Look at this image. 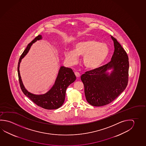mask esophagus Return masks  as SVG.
<instances>
[{
    "mask_svg": "<svg viewBox=\"0 0 146 146\" xmlns=\"http://www.w3.org/2000/svg\"><path fill=\"white\" fill-rule=\"evenodd\" d=\"M74 74L76 75V76L78 78H79L80 76V74L79 72H74Z\"/></svg>",
    "mask_w": 146,
    "mask_h": 146,
    "instance_id": "esophagus-1",
    "label": "esophagus"
}]
</instances>
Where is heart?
Wrapping results in <instances>:
<instances>
[{
	"label": "heart",
	"mask_w": 146,
	"mask_h": 146,
	"mask_svg": "<svg viewBox=\"0 0 146 146\" xmlns=\"http://www.w3.org/2000/svg\"><path fill=\"white\" fill-rule=\"evenodd\" d=\"M110 53L108 46L93 39L83 40L77 42L74 49H67L64 51L65 57L68 63H76L79 56H83V64L90 69H95L100 66L106 60Z\"/></svg>",
	"instance_id": "heart-1"
}]
</instances>
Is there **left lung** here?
I'll use <instances>...</instances> for the list:
<instances>
[{"label":"left lung","mask_w":146,"mask_h":146,"mask_svg":"<svg viewBox=\"0 0 146 146\" xmlns=\"http://www.w3.org/2000/svg\"><path fill=\"white\" fill-rule=\"evenodd\" d=\"M111 61L102 66L85 72L81 77L88 104L95 106L110 104L125 90L128 83L129 63L127 54L116 39ZM111 70V73L107 71Z\"/></svg>","instance_id":"8db88e82"}]
</instances>
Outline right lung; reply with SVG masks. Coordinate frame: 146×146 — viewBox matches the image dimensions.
<instances>
[{"label": "right lung", "mask_w": 146, "mask_h": 146, "mask_svg": "<svg viewBox=\"0 0 146 146\" xmlns=\"http://www.w3.org/2000/svg\"><path fill=\"white\" fill-rule=\"evenodd\" d=\"M42 38V36L41 35H39L35 37L28 45L21 56L17 67L19 82L21 90L24 94L38 106L47 110L57 109L61 107L64 104L67 88L76 79L74 72L71 68L61 66L59 69L58 76L53 86L47 93L42 95H35L27 90L22 82L19 72V66L21 59L24 58V56L28 52L31 45Z\"/></svg>", "instance_id": "add662e5"}]
</instances>
